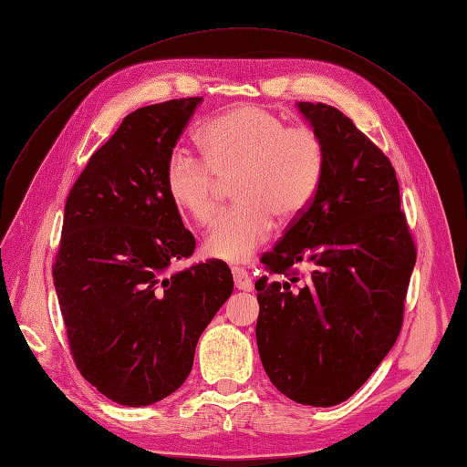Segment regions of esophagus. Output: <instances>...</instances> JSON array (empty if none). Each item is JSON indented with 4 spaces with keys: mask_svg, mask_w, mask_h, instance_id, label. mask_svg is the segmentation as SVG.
<instances>
[{
    "mask_svg": "<svg viewBox=\"0 0 467 467\" xmlns=\"http://www.w3.org/2000/svg\"><path fill=\"white\" fill-rule=\"evenodd\" d=\"M232 273H234V282H235V288H237V290H244V292L253 290V280H251V276L247 275V271H244V268L235 266Z\"/></svg>",
    "mask_w": 467,
    "mask_h": 467,
    "instance_id": "obj_1",
    "label": "esophagus"
}]
</instances>
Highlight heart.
<instances>
[{"mask_svg": "<svg viewBox=\"0 0 467 467\" xmlns=\"http://www.w3.org/2000/svg\"><path fill=\"white\" fill-rule=\"evenodd\" d=\"M202 158L173 150L165 161L169 199L196 225H208L220 208L225 182L235 201L212 228L204 253L245 263L273 235L275 216L304 214L319 189L325 148L307 126H288L263 105H239L212 119L199 134Z\"/></svg>", "mask_w": 467, "mask_h": 467, "instance_id": "heart-1", "label": "heart"}]
</instances>
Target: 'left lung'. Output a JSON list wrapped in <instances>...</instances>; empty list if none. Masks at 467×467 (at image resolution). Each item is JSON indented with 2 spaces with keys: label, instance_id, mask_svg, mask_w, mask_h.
<instances>
[{
  "label": "left lung",
  "instance_id": "8db88e82",
  "mask_svg": "<svg viewBox=\"0 0 467 467\" xmlns=\"http://www.w3.org/2000/svg\"><path fill=\"white\" fill-rule=\"evenodd\" d=\"M325 148L319 189L261 263L257 347L296 403L348 400L398 341L415 242L388 155L341 110L298 103ZM312 262L313 273L293 266Z\"/></svg>",
  "mask_w": 467,
  "mask_h": 467
}]
</instances>
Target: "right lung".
I'll use <instances>...</instances> for the list:
<instances>
[{
  "label": "right lung",
  "instance_id": "right-lung-1",
  "mask_svg": "<svg viewBox=\"0 0 467 467\" xmlns=\"http://www.w3.org/2000/svg\"><path fill=\"white\" fill-rule=\"evenodd\" d=\"M202 97L130 112L83 169L64 208L52 266L81 376L126 407L182 386L206 325L234 290L230 266L191 257L194 237L165 191V161Z\"/></svg>",
  "mask_w": 467,
  "mask_h": 467
}]
</instances>
